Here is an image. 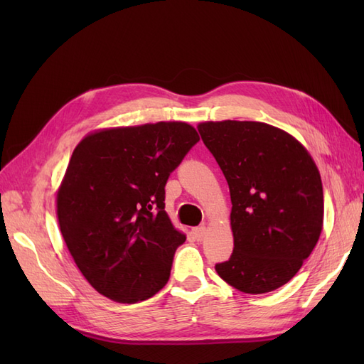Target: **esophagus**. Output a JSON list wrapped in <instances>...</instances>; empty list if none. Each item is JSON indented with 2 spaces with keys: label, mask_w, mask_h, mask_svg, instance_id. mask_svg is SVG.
<instances>
[{
  "label": "esophagus",
  "mask_w": 364,
  "mask_h": 364,
  "mask_svg": "<svg viewBox=\"0 0 364 364\" xmlns=\"http://www.w3.org/2000/svg\"><path fill=\"white\" fill-rule=\"evenodd\" d=\"M191 234L194 235V238H196L197 241L203 240L205 235H206V226H196V228H193V229H191Z\"/></svg>",
  "instance_id": "1"
}]
</instances>
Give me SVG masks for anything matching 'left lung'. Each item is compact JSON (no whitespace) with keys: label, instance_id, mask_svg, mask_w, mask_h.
I'll list each match as a JSON object with an SVG mask.
<instances>
[{"label":"left lung","instance_id":"left-lung-1","mask_svg":"<svg viewBox=\"0 0 364 364\" xmlns=\"http://www.w3.org/2000/svg\"><path fill=\"white\" fill-rule=\"evenodd\" d=\"M229 185L234 250L215 272L234 289H279L311 255L323 229L321 173L289 132L258 121L197 126Z\"/></svg>","mask_w":364,"mask_h":364}]
</instances>
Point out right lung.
<instances>
[{
	"label": "right lung",
	"mask_w": 364,
	"mask_h": 364,
	"mask_svg": "<svg viewBox=\"0 0 364 364\" xmlns=\"http://www.w3.org/2000/svg\"><path fill=\"white\" fill-rule=\"evenodd\" d=\"M199 139L188 123L159 121L98 129L75 146L59 228L85 279L111 301L136 304L167 284L186 235L165 211V183Z\"/></svg>",
	"instance_id": "add662e5"
}]
</instances>
